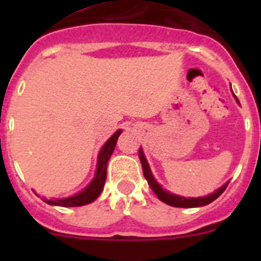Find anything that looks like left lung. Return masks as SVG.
I'll return each instance as SVG.
<instances>
[{"label":"left lung","instance_id":"obj_1","mask_svg":"<svg viewBox=\"0 0 261 261\" xmlns=\"http://www.w3.org/2000/svg\"><path fill=\"white\" fill-rule=\"evenodd\" d=\"M237 102H239L238 99H237ZM138 156H140V161H141L142 171H144L145 179L147 180V183H149L151 190L154 191L156 197H158L161 201L165 202V204L171 205V206H175V208H196V206H204V205L211 204V202L214 201L218 196L222 195V192L226 190L227 184H229V181H227V183L223 184V186L221 187L220 190H217L214 193L205 196V197H196V199H191V197H188V199H187V197H183V196L174 195V193H170L167 192V191L163 190L162 187L159 186V184L156 183L155 179H154L153 174H151L150 171V167H149V165H147V161L144 155V151H142L141 149L138 150Z\"/></svg>","mask_w":261,"mask_h":261}]
</instances>
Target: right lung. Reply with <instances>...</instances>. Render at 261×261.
<instances>
[{
  "instance_id": "right-lung-1",
  "label": "right lung",
  "mask_w": 261,
  "mask_h": 261,
  "mask_svg": "<svg viewBox=\"0 0 261 261\" xmlns=\"http://www.w3.org/2000/svg\"><path fill=\"white\" fill-rule=\"evenodd\" d=\"M121 129L116 130L112 135V137L103 145L102 150L99 153L98 156V165H96V172L91 183L85 188L84 191H81L80 193L66 199H56V200H48L43 199V201L47 202L49 205H57V206H82V205H87L90 202H93L94 200L98 199L99 195L102 193L103 187L106 183V177H107V163L110 156L112 155L116 146V141L119 136L121 135Z\"/></svg>"
}]
</instances>
